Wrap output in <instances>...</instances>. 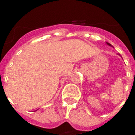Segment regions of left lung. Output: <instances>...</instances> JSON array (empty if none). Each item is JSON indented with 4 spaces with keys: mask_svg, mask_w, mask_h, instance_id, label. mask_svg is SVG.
Masks as SVG:
<instances>
[{
    "mask_svg": "<svg viewBox=\"0 0 135 135\" xmlns=\"http://www.w3.org/2000/svg\"><path fill=\"white\" fill-rule=\"evenodd\" d=\"M106 43H107V45H109V46H112V47H113V46H112V45H111V44H109V42H106ZM119 55H120V57H122L121 55H120V54H119Z\"/></svg>",
    "mask_w": 135,
    "mask_h": 135,
    "instance_id": "obj_1",
    "label": "left lung"
}]
</instances>
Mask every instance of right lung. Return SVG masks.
I'll use <instances>...</instances> for the list:
<instances>
[{"instance_id": "add662e5", "label": "right lung", "mask_w": 135, "mask_h": 135, "mask_svg": "<svg viewBox=\"0 0 135 135\" xmlns=\"http://www.w3.org/2000/svg\"><path fill=\"white\" fill-rule=\"evenodd\" d=\"M37 110H38V109H37ZM37 110H36V111H37Z\"/></svg>"}]
</instances>
